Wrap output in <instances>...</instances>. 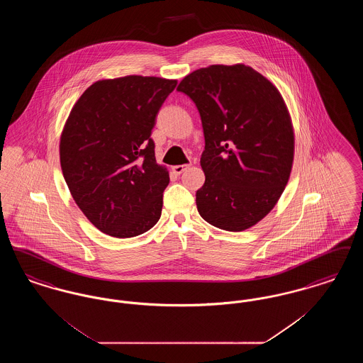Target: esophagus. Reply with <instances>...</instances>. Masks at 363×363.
I'll return each mask as SVG.
<instances>
[{
  "label": "esophagus",
  "instance_id": "esophagus-1",
  "mask_svg": "<svg viewBox=\"0 0 363 363\" xmlns=\"http://www.w3.org/2000/svg\"><path fill=\"white\" fill-rule=\"evenodd\" d=\"M186 169H188V164H177V166H173V173L179 175V174L184 173Z\"/></svg>",
  "mask_w": 363,
  "mask_h": 363
}]
</instances>
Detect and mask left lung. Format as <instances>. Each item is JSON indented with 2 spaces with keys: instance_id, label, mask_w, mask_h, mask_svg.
Segmentation results:
<instances>
[{
  "instance_id": "obj_1",
  "label": "left lung",
  "mask_w": 363,
  "mask_h": 363,
  "mask_svg": "<svg viewBox=\"0 0 363 363\" xmlns=\"http://www.w3.org/2000/svg\"><path fill=\"white\" fill-rule=\"evenodd\" d=\"M177 89L197 106L206 138L199 213L227 231L257 225L277 206L293 169V121L281 94L245 64L194 70Z\"/></svg>"
}]
</instances>
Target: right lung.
<instances>
[{
    "label": "right lung",
    "mask_w": 363,
    "mask_h": 363,
    "mask_svg": "<svg viewBox=\"0 0 363 363\" xmlns=\"http://www.w3.org/2000/svg\"><path fill=\"white\" fill-rule=\"evenodd\" d=\"M177 80L129 74L102 79L73 104L60 138L70 194L104 234L132 238L157 223L170 177L157 164L151 130Z\"/></svg>",
    "instance_id": "1"
}]
</instances>
